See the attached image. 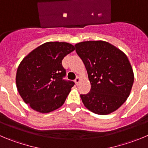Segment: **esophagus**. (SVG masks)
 Returning a JSON list of instances; mask_svg holds the SVG:
<instances>
[{
  "mask_svg": "<svg viewBox=\"0 0 148 148\" xmlns=\"http://www.w3.org/2000/svg\"><path fill=\"white\" fill-rule=\"evenodd\" d=\"M74 82H75L76 85H77L79 84V82H80V78H79V77H77V78H76L75 79H74Z\"/></svg>",
  "mask_w": 148,
  "mask_h": 148,
  "instance_id": "34e87169",
  "label": "esophagus"
}]
</instances>
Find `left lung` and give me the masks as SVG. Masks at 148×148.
<instances>
[{"instance_id":"1","label":"left lung","mask_w":148,"mask_h":148,"mask_svg":"<svg viewBox=\"0 0 148 148\" xmlns=\"http://www.w3.org/2000/svg\"><path fill=\"white\" fill-rule=\"evenodd\" d=\"M75 48L91 85L89 93L80 95L85 107L103 115L118 110L130 94L134 79L126 55L103 41H83Z\"/></svg>"}]
</instances>
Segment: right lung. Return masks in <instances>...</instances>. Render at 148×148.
<instances>
[{
	"instance_id": "add662e5",
	"label": "right lung",
	"mask_w": 148,
	"mask_h": 148,
	"mask_svg": "<svg viewBox=\"0 0 148 148\" xmlns=\"http://www.w3.org/2000/svg\"><path fill=\"white\" fill-rule=\"evenodd\" d=\"M75 49L66 42H47L30 52L17 69L16 84L20 96L33 110L48 113L64 103L74 85L66 80L63 58Z\"/></svg>"
}]
</instances>
